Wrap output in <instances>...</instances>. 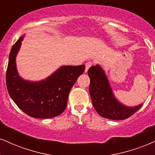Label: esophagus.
Here are the masks:
<instances>
[{
  "label": "esophagus",
  "instance_id": "34e87169",
  "mask_svg": "<svg viewBox=\"0 0 155 155\" xmlns=\"http://www.w3.org/2000/svg\"><path fill=\"white\" fill-rule=\"evenodd\" d=\"M92 63L91 62H87L85 64V72H87V71H88V69L89 68H90L91 66H92Z\"/></svg>",
  "mask_w": 155,
  "mask_h": 155
}]
</instances>
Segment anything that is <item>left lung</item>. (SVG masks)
I'll return each mask as SVG.
<instances>
[{
    "label": "left lung",
    "mask_w": 155,
    "mask_h": 155,
    "mask_svg": "<svg viewBox=\"0 0 155 155\" xmlns=\"http://www.w3.org/2000/svg\"><path fill=\"white\" fill-rule=\"evenodd\" d=\"M90 79L89 94L94 109L98 114L111 120H124L139 110L142 105L127 107L115 97L105 72L99 65L92 66L88 71Z\"/></svg>",
    "instance_id": "obj_1"
}]
</instances>
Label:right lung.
Listing matches in <instances>:
<instances>
[{
	"label": "right lung",
	"instance_id": "add662e5",
	"mask_svg": "<svg viewBox=\"0 0 155 155\" xmlns=\"http://www.w3.org/2000/svg\"><path fill=\"white\" fill-rule=\"evenodd\" d=\"M23 37H19L11 50L6 71V87L16 105L32 118H50L61 115L66 109L69 92L84 65L61 66L47 79L32 82L18 76L16 56Z\"/></svg>",
	"mask_w": 155,
	"mask_h": 155
}]
</instances>
